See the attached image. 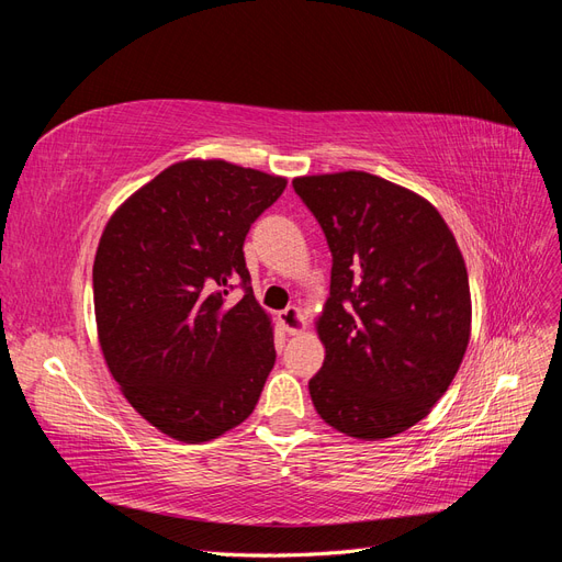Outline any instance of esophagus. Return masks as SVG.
<instances>
[{"mask_svg": "<svg viewBox=\"0 0 562 562\" xmlns=\"http://www.w3.org/2000/svg\"><path fill=\"white\" fill-rule=\"evenodd\" d=\"M279 321H281V326L288 335H297V333L304 330V316H302L300 307H285L279 314Z\"/></svg>", "mask_w": 562, "mask_h": 562, "instance_id": "obj_1", "label": "esophagus"}]
</instances>
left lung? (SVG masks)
<instances>
[{
	"instance_id": "obj_1",
	"label": "left lung",
	"mask_w": 562,
	"mask_h": 562,
	"mask_svg": "<svg viewBox=\"0 0 562 562\" xmlns=\"http://www.w3.org/2000/svg\"><path fill=\"white\" fill-rule=\"evenodd\" d=\"M333 252L310 380L321 419L380 440L415 427L454 380L471 335L462 252L427 199L363 171L295 178Z\"/></svg>"
}]
</instances>
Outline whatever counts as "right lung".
<instances>
[{
  "instance_id": "add662e5",
  "label": "right lung",
  "mask_w": 562,
  "mask_h": 562,
  "mask_svg": "<svg viewBox=\"0 0 562 562\" xmlns=\"http://www.w3.org/2000/svg\"><path fill=\"white\" fill-rule=\"evenodd\" d=\"M285 178L223 159L168 166L114 211L93 262L98 339L151 427L184 443L255 411L277 349L244 241ZM239 284L241 301L226 297Z\"/></svg>"
}]
</instances>
